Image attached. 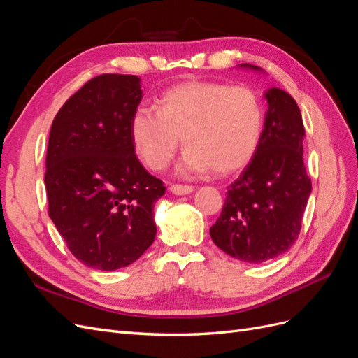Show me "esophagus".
Here are the masks:
<instances>
[{
  "label": "esophagus",
  "instance_id": "obj_1",
  "mask_svg": "<svg viewBox=\"0 0 358 358\" xmlns=\"http://www.w3.org/2000/svg\"><path fill=\"white\" fill-rule=\"evenodd\" d=\"M194 191L192 187L189 185H171L170 192L175 194V196H187V194H191Z\"/></svg>",
  "mask_w": 358,
  "mask_h": 358
}]
</instances>
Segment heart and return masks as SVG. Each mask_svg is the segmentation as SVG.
<instances>
[{"label":"heart","instance_id":"1","mask_svg":"<svg viewBox=\"0 0 358 358\" xmlns=\"http://www.w3.org/2000/svg\"><path fill=\"white\" fill-rule=\"evenodd\" d=\"M263 104L246 86L192 80L171 86L158 110L138 106L129 119L136 152L152 170L167 167L180 143L178 166L183 176L230 175L255 154L263 134Z\"/></svg>","mask_w":358,"mask_h":358}]
</instances>
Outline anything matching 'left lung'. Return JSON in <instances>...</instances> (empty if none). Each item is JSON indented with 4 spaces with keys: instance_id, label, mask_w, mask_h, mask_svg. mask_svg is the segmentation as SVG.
Wrapping results in <instances>:
<instances>
[{
    "instance_id": "1",
    "label": "left lung",
    "mask_w": 358,
    "mask_h": 358,
    "mask_svg": "<svg viewBox=\"0 0 358 358\" xmlns=\"http://www.w3.org/2000/svg\"><path fill=\"white\" fill-rule=\"evenodd\" d=\"M239 69L263 73L251 64ZM263 96L267 112L262 140L210 227L216 246L251 264L273 259L294 245L312 191L303 164L305 127L297 103L279 88H268Z\"/></svg>"
}]
</instances>
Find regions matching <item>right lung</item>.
<instances>
[{"instance_id":"obj_1","label":"right lung","mask_w":358,"mask_h":358,"mask_svg":"<svg viewBox=\"0 0 358 358\" xmlns=\"http://www.w3.org/2000/svg\"><path fill=\"white\" fill-rule=\"evenodd\" d=\"M140 79L101 74L53 119L45 185L49 216L70 252L104 272L127 267L154 243V204L166 187L136 157L129 119Z\"/></svg>"}]
</instances>
